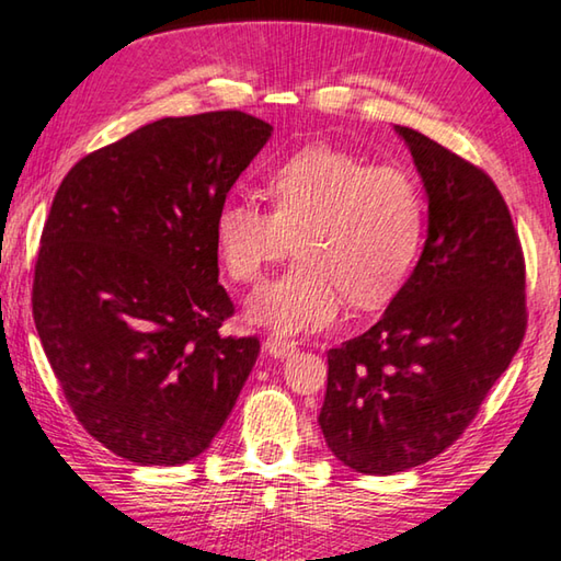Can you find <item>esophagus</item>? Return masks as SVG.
Instances as JSON below:
<instances>
[{"mask_svg": "<svg viewBox=\"0 0 561 561\" xmlns=\"http://www.w3.org/2000/svg\"><path fill=\"white\" fill-rule=\"evenodd\" d=\"M297 348H299V344H297V341H291V339H284V336H267V339H264V351H267V354L274 356V358H287Z\"/></svg>", "mask_w": 561, "mask_h": 561, "instance_id": "obj_1", "label": "esophagus"}]
</instances>
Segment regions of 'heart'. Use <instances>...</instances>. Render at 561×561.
<instances>
[{
    "instance_id": "b5f03b06",
    "label": "heart",
    "mask_w": 561,
    "mask_h": 561,
    "mask_svg": "<svg viewBox=\"0 0 561 561\" xmlns=\"http://www.w3.org/2000/svg\"><path fill=\"white\" fill-rule=\"evenodd\" d=\"M272 213L252 201H225L215 242L227 277L254 284L289 252L299 260L247 301V317L282 334L327 329L341 299L376 307L401 287L421 250L425 203L401 165L334 146H307L264 178Z\"/></svg>"
}]
</instances>
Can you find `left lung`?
Segmentation results:
<instances>
[{
  "instance_id": "1",
  "label": "left lung",
  "mask_w": 561,
  "mask_h": 561,
  "mask_svg": "<svg viewBox=\"0 0 561 561\" xmlns=\"http://www.w3.org/2000/svg\"><path fill=\"white\" fill-rule=\"evenodd\" d=\"M428 193V240L366 334L329 348L319 425L364 474L411 470L460 438L527 331L525 254L492 178L396 126Z\"/></svg>"
}]
</instances>
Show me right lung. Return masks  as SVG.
<instances>
[{"mask_svg": "<svg viewBox=\"0 0 561 561\" xmlns=\"http://www.w3.org/2000/svg\"><path fill=\"white\" fill-rule=\"evenodd\" d=\"M272 136L242 111L160 118L81 158L34 267L44 354L89 435L138 465L210 448L260 356L222 336L215 215Z\"/></svg>", "mask_w": 561, "mask_h": 561, "instance_id": "add662e5", "label": "right lung"}]
</instances>
